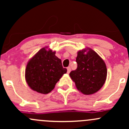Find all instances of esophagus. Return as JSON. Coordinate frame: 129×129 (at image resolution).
I'll use <instances>...</instances> for the list:
<instances>
[{
	"label": "esophagus",
	"mask_w": 129,
	"mask_h": 129,
	"mask_svg": "<svg viewBox=\"0 0 129 129\" xmlns=\"http://www.w3.org/2000/svg\"><path fill=\"white\" fill-rule=\"evenodd\" d=\"M71 71V68L70 67H68L67 68V73H70Z\"/></svg>",
	"instance_id": "obj_1"
}]
</instances>
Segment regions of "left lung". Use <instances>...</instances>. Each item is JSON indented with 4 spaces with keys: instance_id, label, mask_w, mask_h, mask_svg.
I'll return each mask as SVG.
<instances>
[{
    "instance_id": "8db88e82",
    "label": "left lung",
    "mask_w": 129,
    "mask_h": 129,
    "mask_svg": "<svg viewBox=\"0 0 129 129\" xmlns=\"http://www.w3.org/2000/svg\"><path fill=\"white\" fill-rule=\"evenodd\" d=\"M76 62L77 69L72 71L70 76L78 90L84 95L98 92L105 84L107 76L103 59L91 48H86L77 52Z\"/></svg>"
}]
</instances>
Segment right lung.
<instances>
[{
    "mask_svg": "<svg viewBox=\"0 0 129 129\" xmlns=\"http://www.w3.org/2000/svg\"><path fill=\"white\" fill-rule=\"evenodd\" d=\"M67 70L62 66L61 60L55 56V52L41 48L27 63L25 71L27 84L33 90L47 94Z\"/></svg>",
    "mask_w": 129,
    "mask_h": 129,
    "instance_id": "right-lung-1",
    "label": "right lung"
}]
</instances>
